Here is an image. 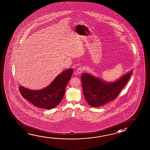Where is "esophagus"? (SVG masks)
Masks as SVG:
<instances>
[{
    "instance_id": "esophagus-1",
    "label": "esophagus",
    "mask_w": 150,
    "mask_h": 150,
    "mask_svg": "<svg viewBox=\"0 0 150 150\" xmlns=\"http://www.w3.org/2000/svg\"><path fill=\"white\" fill-rule=\"evenodd\" d=\"M84 71V67H78V69L76 70V72L78 74H80Z\"/></svg>"
}]
</instances>
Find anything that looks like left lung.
Listing matches in <instances>:
<instances>
[{"label":"left lung","instance_id":"left-lung-1","mask_svg":"<svg viewBox=\"0 0 150 150\" xmlns=\"http://www.w3.org/2000/svg\"><path fill=\"white\" fill-rule=\"evenodd\" d=\"M132 73V70L112 83L105 82L89 73H83L81 79L87 102L91 106L98 107L115 100L125 86Z\"/></svg>","mask_w":150,"mask_h":150}]
</instances>
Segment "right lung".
Masks as SVG:
<instances>
[{
	"instance_id": "add662e5",
	"label": "right lung",
	"mask_w": 150,
	"mask_h": 150,
	"mask_svg": "<svg viewBox=\"0 0 150 150\" xmlns=\"http://www.w3.org/2000/svg\"><path fill=\"white\" fill-rule=\"evenodd\" d=\"M73 72V69L65 70L57 76L50 85L42 90H33L20 86L19 90L22 96L33 105L51 109L61 102Z\"/></svg>"
}]
</instances>
